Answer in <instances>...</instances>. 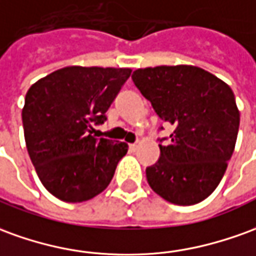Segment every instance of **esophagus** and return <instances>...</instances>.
Wrapping results in <instances>:
<instances>
[{
    "mask_svg": "<svg viewBox=\"0 0 256 256\" xmlns=\"http://www.w3.org/2000/svg\"><path fill=\"white\" fill-rule=\"evenodd\" d=\"M138 146H140V142H133V144H130V146H128V148H130L132 151H136V150L138 148Z\"/></svg>",
    "mask_w": 256,
    "mask_h": 256,
    "instance_id": "esophagus-1",
    "label": "esophagus"
}]
</instances>
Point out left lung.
<instances>
[{
	"mask_svg": "<svg viewBox=\"0 0 256 256\" xmlns=\"http://www.w3.org/2000/svg\"><path fill=\"white\" fill-rule=\"evenodd\" d=\"M132 78L156 115L174 126L169 142L159 144L158 162L146 168L150 187L168 202H201L220 183L236 146L240 112L233 91L191 65L137 69Z\"/></svg>",
	"mask_w": 256,
	"mask_h": 256,
	"instance_id": "obj_1",
	"label": "left lung"
}]
</instances>
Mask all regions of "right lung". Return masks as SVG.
<instances>
[{
    "mask_svg": "<svg viewBox=\"0 0 256 256\" xmlns=\"http://www.w3.org/2000/svg\"><path fill=\"white\" fill-rule=\"evenodd\" d=\"M128 68L68 66L28 88L22 122L28 156L42 186L65 202L102 192L126 155V142L92 136L130 78Z\"/></svg>",
    "mask_w": 256,
    "mask_h": 256,
    "instance_id": "right-lung-1",
    "label": "right lung"
}]
</instances>
